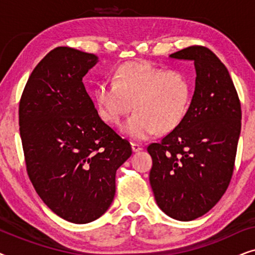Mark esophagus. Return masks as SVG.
Segmentation results:
<instances>
[{"instance_id":"obj_1","label":"esophagus","mask_w":255,"mask_h":255,"mask_svg":"<svg viewBox=\"0 0 255 255\" xmlns=\"http://www.w3.org/2000/svg\"><path fill=\"white\" fill-rule=\"evenodd\" d=\"M131 147H132V151L133 152H139L142 149V145L138 144V142H131Z\"/></svg>"}]
</instances>
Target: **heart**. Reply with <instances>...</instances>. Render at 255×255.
I'll list each match as a JSON object with an SVG mask.
<instances>
[{
  "mask_svg": "<svg viewBox=\"0 0 255 255\" xmlns=\"http://www.w3.org/2000/svg\"><path fill=\"white\" fill-rule=\"evenodd\" d=\"M193 86L183 72L156 67L149 62H125L117 68L113 81L97 85L94 100L100 117L118 124L131 109L134 111L122 125L125 134L142 140L173 131L186 117Z\"/></svg>",
  "mask_w": 255,
  "mask_h": 255,
  "instance_id": "heart-1",
  "label": "heart"
}]
</instances>
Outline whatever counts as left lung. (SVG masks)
I'll return each instance as SVG.
<instances>
[{"instance_id":"8db88e82","label":"left lung","mask_w":255,"mask_h":255,"mask_svg":"<svg viewBox=\"0 0 255 255\" xmlns=\"http://www.w3.org/2000/svg\"><path fill=\"white\" fill-rule=\"evenodd\" d=\"M194 60L196 86L179 127L147 151L149 183L159 208L177 221L215 207L231 181L242 128V106L228 68L214 52L193 45L170 54Z\"/></svg>"}]
</instances>
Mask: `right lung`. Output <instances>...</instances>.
<instances>
[{
    "label": "right lung",
    "mask_w": 255,
    "mask_h": 255,
    "mask_svg": "<svg viewBox=\"0 0 255 255\" xmlns=\"http://www.w3.org/2000/svg\"><path fill=\"white\" fill-rule=\"evenodd\" d=\"M95 54L60 46L41 59L20 96L19 133L26 172L59 217L86 224L101 217L116 193V170L130 142L101 120L82 78Z\"/></svg>",
    "instance_id": "obj_1"
}]
</instances>
